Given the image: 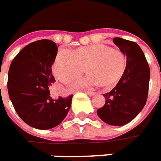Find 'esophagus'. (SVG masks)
Here are the masks:
<instances>
[{
	"mask_svg": "<svg viewBox=\"0 0 161 161\" xmlns=\"http://www.w3.org/2000/svg\"><path fill=\"white\" fill-rule=\"evenodd\" d=\"M85 93H87V94L89 96H93L95 94V93H94V92H93V91H85Z\"/></svg>",
	"mask_w": 161,
	"mask_h": 161,
	"instance_id": "34e87169",
	"label": "esophagus"
}]
</instances>
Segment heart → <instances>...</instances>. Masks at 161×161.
Here are the masks:
<instances>
[{"instance_id": "b5f03b06", "label": "heart", "mask_w": 161, "mask_h": 161, "mask_svg": "<svg viewBox=\"0 0 161 161\" xmlns=\"http://www.w3.org/2000/svg\"><path fill=\"white\" fill-rule=\"evenodd\" d=\"M126 58L122 52L105 45H93L71 52L59 50L56 56L53 72L59 80L67 83L82 75L86 68L89 74L76 81L74 87H88L99 83L100 85H114L125 73Z\"/></svg>"}]
</instances>
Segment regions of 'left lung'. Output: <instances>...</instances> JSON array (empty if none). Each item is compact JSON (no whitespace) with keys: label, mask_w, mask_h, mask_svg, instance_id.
<instances>
[{"label":"left lung","mask_w":161,"mask_h":161,"mask_svg":"<svg viewBox=\"0 0 161 161\" xmlns=\"http://www.w3.org/2000/svg\"><path fill=\"white\" fill-rule=\"evenodd\" d=\"M113 42L126 55L127 64L117 85L103 94L105 103L97 114L108 125L121 126L134 119L145 107L150 72L145 54L136 42L120 37H114Z\"/></svg>","instance_id":"1"}]
</instances>
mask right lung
I'll return each instance as SVG.
<instances>
[{"label":"right lung","instance_id":"right-lung-1","mask_svg":"<svg viewBox=\"0 0 161 161\" xmlns=\"http://www.w3.org/2000/svg\"><path fill=\"white\" fill-rule=\"evenodd\" d=\"M57 54L54 42L38 40L21 49L9 68L7 88L14 108L24 122L38 130L58 126L72 103L73 94L50 96L48 86L55 81L52 66Z\"/></svg>","mask_w":161,"mask_h":161}]
</instances>
